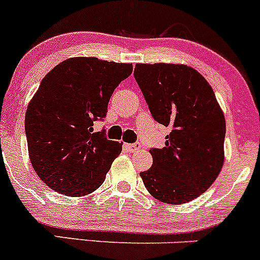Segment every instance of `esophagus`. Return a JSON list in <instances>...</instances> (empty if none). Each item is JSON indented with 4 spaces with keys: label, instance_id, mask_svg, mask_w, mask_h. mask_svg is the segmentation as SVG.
<instances>
[{
    "label": "esophagus",
    "instance_id": "obj_1",
    "mask_svg": "<svg viewBox=\"0 0 260 260\" xmlns=\"http://www.w3.org/2000/svg\"><path fill=\"white\" fill-rule=\"evenodd\" d=\"M123 148H125L127 152L133 153V152H137V150H139L140 145L138 144V143H137V144H125V145H123Z\"/></svg>",
    "mask_w": 260,
    "mask_h": 260
}]
</instances>
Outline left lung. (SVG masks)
Wrapping results in <instances>:
<instances>
[{"label":"left lung","instance_id":"1","mask_svg":"<svg viewBox=\"0 0 260 260\" xmlns=\"http://www.w3.org/2000/svg\"><path fill=\"white\" fill-rule=\"evenodd\" d=\"M139 84L153 118L172 128L153 165L140 172L152 197L184 204L206 191L224 162L226 120L212 86L184 63H137Z\"/></svg>","mask_w":260,"mask_h":260}]
</instances>
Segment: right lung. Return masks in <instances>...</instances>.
I'll list each match as a JSON object with an SVG mask.
<instances>
[{"label": "right lung", "mask_w": 260, "mask_h": 260, "mask_svg": "<svg viewBox=\"0 0 260 260\" xmlns=\"http://www.w3.org/2000/svg\"><path fill=\"white\" fill-rule=\"evenodd\" d=\"M132 73L133 63L71 57L44 76L26 108L25 133L30 163L47 186L84 197L103 184L122 143L94 133L93 122Z\"/></svg>", "instance_id": "add662e5"}]
</instances>
